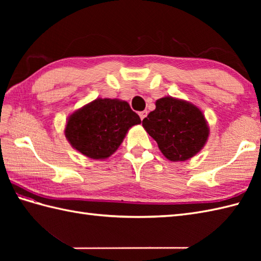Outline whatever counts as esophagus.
<instances>
[{
    "label": "esophagus",
    "instance_id": "obj_1",
    "mask_svg": "<svg viewBox=\"0 0 261 261\" xmlns=\"http://www.w3.org/2000/svg\"><path fill=\"white\" fill-rule=\"evenodd\" d=\"M147 114H148V111H142V112H140L139 113V115H140V119L141 120H143V119H145L146 118V116H147Z\"/></svg>",
    "mask_w": 261,
    "mask_h": 261
}]
</instances>
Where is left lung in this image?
<instances>
[{
    "label": "left lung",
    "instance_id": "obj_1",
    "mask_svg": "<svg viewBox=\"0 0 261 261\" xmlns=\"http://www.w3.org/2000/svg\"><path fill=\"white\" fill-rule=\"evenodd\" d=\"M142 125L171 162L195 156L208 137L206 121L199 109L173 97L159 98L156 109L142 120Z\"/></svg>",
    "mask_w": 261,
    "mask_h": 261
}]
</instances>
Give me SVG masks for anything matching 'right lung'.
Instances as JSON below:
<instances>
[{"instance_id": "add662e5", "label": "right lung", "mask_w": 261, "mask_h": 261, "mask_svg": "<svg viewBox=\"0 0 261 261\" xmlns=\"http://www.w3.org/2000/svg\"><path fill=\"white\" fill-rule=\"evenodd\" d=\"M139 115L124 101L97 98L70 115L65 135L70 145L93 159L110 157Z\"/></svg>"}]
</instances>
